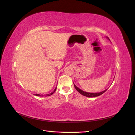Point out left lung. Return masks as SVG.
I'll return each mask as SVG.
<instances>
[{"label":"left lung","instance_id":"1","mask_svg":"<svg viewBox=\"0 0 135 135\" xmlns=\"http://www.w3.org/2000/svg\"><path fill=\"white\" fill-rule=\"evenodd\" d=\"M109 40L110 39H109L108 37H107ZM74 87L75 88V89H76V91L79 92L81 95H82L84 96H86L87 97H97L99 96H100L101 95H102V94H103L105 92L107 91V89H105V90L102 91V92H97V93H91V92H85V91H83V90H81V89L79 88L78 87H76V85L74 84Z\"/></svg>","mask_w":135,"mask_h":135}]
</instances>
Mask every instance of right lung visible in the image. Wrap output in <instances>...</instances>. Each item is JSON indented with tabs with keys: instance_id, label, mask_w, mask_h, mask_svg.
<instances>
[{
	"instance_id": "1",
	"label": "right lung",
	"mask_w": 135,
	"mask_h": 135,
	"mask_svg": "<svg viewBox=\"0 0 135 135\" xmlns=\"http://www.w3.org/2000/svg\"><path fill=\"white\" fill-rule=\"evenodd\" d=\"M56 89H57V87H56V88H55V89H54V91H53L52 92H51V93L47 94V95H39V94H35V95H36V96H42V97H43V96H51V95H52V94H54V93L55 92V91H56Z\"/></svg>"
}]
</instances>
